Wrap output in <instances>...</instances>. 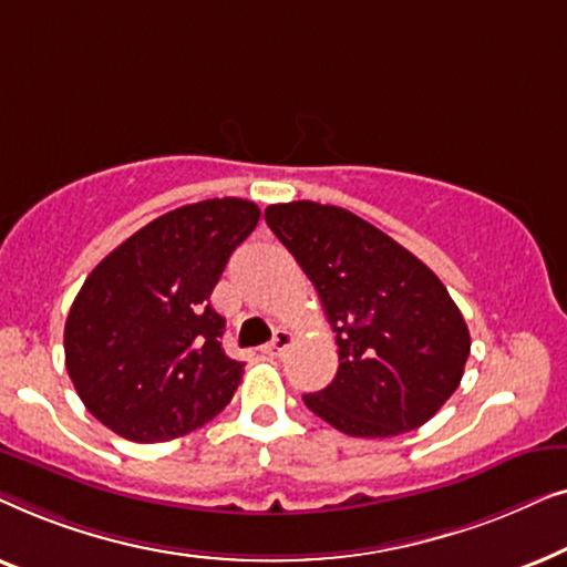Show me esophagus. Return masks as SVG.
Returning <instances> with one entry per match:
<instances>
[{
	"label": "esophagus",
	"mask_w": 567,
	"mask_h": 567,
	"mask_svg": "<svg viewBox=\"0 0 567 567\" xmlns=\"http://www.w3.org/2000/svg\"><path fill=\"white\" fill-rule=\"evenodd\" d=\"M291 343H293V332L278 330L276 338L270 340L268 346H262V353H268L270 359H281V355L291 348Z\"/></svg>",
	"instance_id": "34e87169"
}]
</instances>
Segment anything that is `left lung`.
<instances>
[{"label": "left lung", "mask_w": 567, "mask_h": 567, "mask_svg": "<svg viewBox=\"0 0 567 567\" xmlns=\"http://www.w3.org/2000/svg\"><path fill=\"white\" fill-rule=\"evenodd\" d=\"M274 235L315 284L338 343V374L305 405L332 429L390 439L421 429L462 382L467 322L413 252L340 206L266 208Z\"/></svg>", "instance_id": "8db88e82"}]
</instances>
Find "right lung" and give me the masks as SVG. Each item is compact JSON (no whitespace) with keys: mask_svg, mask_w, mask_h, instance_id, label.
Returning a JSON list of instances; mask_svg holds the SVG:
<instances>
[{"mask_svg":"<svg viewBox=\"0 0 567 567\" xmlns=\"http://www.w3.org/2000/svg\"><path fill=\"white\" fill-rule=\"evenodd\" d=\"M258 219L245 198L181 206L121 243L82 284L64 328L66 371L113 433L157 444L227 408L245 363L224 353L212 291Z\"/></svg>","mask_w":567,"mask_h":567,"instance_id":"right-lung-1","label":"right lung"}]
</instances>
